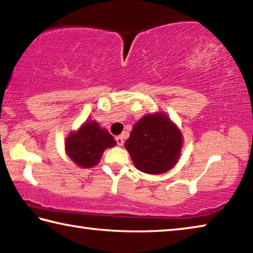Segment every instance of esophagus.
I'll use <instances>...</instances> for the list:
<instances>
[{"instance_id": "esophagus-1", "label": "esophagus", "mask_w": 253, "mask_h": 253, "mask_svg": "<svg viewBox=\"0 0 253 253\" xmlns=\"http://www.w3.org/2000/svg\"><path fill=\"white\" fill-rule=\"evenodd\" d=\"M116 142L118 146H123L124 145V137L123 136H117L116 137Z\"/></svg>"}]
</instances>
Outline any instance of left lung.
I'll return each mask as SVG.
<instances>
[{"instance_id": "1", "label": "left lung", "mask_w": 253, "mask_h": 253, "mask_svg": "<svg viewBox=\"0 0 253 253\" xmlns=\"http://www.w3.org/2000/svg\"><path fill=\"white\" fill-rule=\"evenodd\" d=\"M182 132L164 113L139 119L126 140L135 168L147 174H163L176 164L181 155Z\"/></svg>"}]
</instances>
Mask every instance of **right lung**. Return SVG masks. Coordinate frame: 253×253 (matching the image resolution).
Returning a JSON list of instances; mask_svg holds the SVG:
<instances>
[{
    "label": "right lung",
    "mask_w": 253,
    "mask_h": 253,
    "mask_svg": "<svg viewBox=\"0 0 253 253\" xmlns=\"http://www.w3.org/2000/svg\"><path fill=\"white\" fill-rule=\"evenodd\" d=\"M116 140L97 122L85 121L76 132L66 140V153L80 168L97 165L106 148L114 147Z\"/></svg>",
    "instance_id": "obj_1"
}]
</instances>
